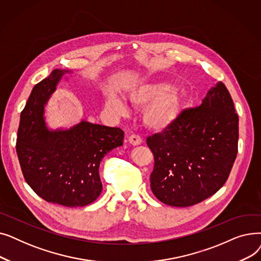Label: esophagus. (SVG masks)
<instances>
[{
  "mask_svg": "<svg viewBox=\"0 0 261 261\" xmlns=\"http://www.w3.org/2000/svg\"><path fill=\"white\" fill-rule=\"evenodd\" d=\"M128 142L132 146H139V145H141L143 143V141H142V139L140 138V136L139 135H135V134H132V135L129 136Z\"/></svg>",
  "mask_w": 261,
  "mask_h": 261,
  "instance_id": "obj_1",
  "label": "esophagus"
}]
</instances>
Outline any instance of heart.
Returning a JSON list of instances; mask_svg holds the SVG:
<instances>
[{
	"label": "heart",
	"mask_w": 261,
	"mask_h": 261,
	"mask_svg": "<svg viewBox=\"0 0 261 261\" xmlns=\"http://www.w3.org/2000/svg\"><path fill=\"white\" fill-rule=\"evenodd\" d=\"M174 88V84L169 80L150 79L141 81L127 90V98L134 107L147 106L143 114V121L148 129L163 132L175 125L182 113L184 100ZM105 106L115 115L128 112L126 101L115 93L106 95Z\"/></svg>",
	"instance_id": "obj_1"
}]
</instances>
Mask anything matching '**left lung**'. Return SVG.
<instances>
[{
    "label": "left lung",
    "instance_id": "8db88e82",
    "mask_svg": "<svg viewBox=\"0 0 261 261\" xmlns=\"http://www.w3.org/2000/svg\"><path fill=\"white\" fill-rule=\"evenodd\" d=\"M238 122L229 92L219 81L199 107L181 113L173 127L149 136L153 195L167 205L187 207L216 194L237 156Z\"/></svg>",
    "mask_w": 261,
    "mask_h": 261
}]
</instances>
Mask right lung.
Listing matches in <instances>:
<instances>
[{
    "mask_svg": "<svg viewBox=\"0 0 261 261\" xmlns=\"http://www.w3.org/2000/svg\"><path fill=\"white\" fill-rule=\"evenodd\" d=\"M72 71L56 70L34 88L21 113L17 154L26 183L47 202L81 207L102 190L99 165L105 155L122 146L123 132L81 119L70 128L50 129L45 106L61 79Z\"/></svg>",
    "mask_w": 261,
    "mask_h": 261,
    "instance_id": "obj_1",
    "label": "right lung"
}]
</instances>
